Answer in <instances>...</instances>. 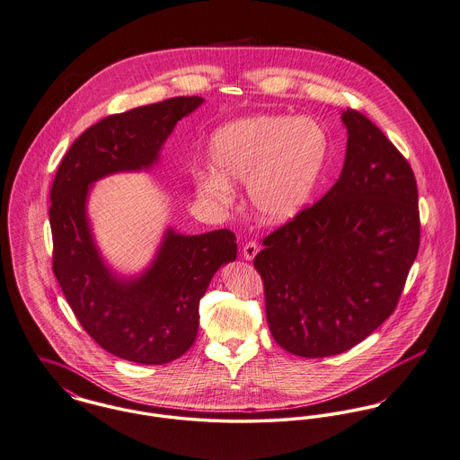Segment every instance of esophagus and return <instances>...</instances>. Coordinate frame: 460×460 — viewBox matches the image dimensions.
I'll use <instances>...</instances> for the list:
<instances>
[{"label":"esophagus","instance_id":"34e87169","mask_svg":"<svg viewBox=\"0 0 460 460\" xmlns=\"http://www.w3.org/2000/svg\"><path fill=\"white\" fill-rule=\"evenodd\" d=\"M257 252H259L257 243H255V242H248L247 245L243 247V257H245L247 261H252V259L257 255Z\"/></svg>","mask_w":460,"mask_h":460}]
</instances>
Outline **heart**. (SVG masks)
I'll return each mask as SVG.
<instances>
[{
	"label": "heart",
	"instance_id": "obj_1",
	"mask_svg": "<svg viewBox=\"0 0 460 460\" xmlns=\"http://www.w3.org/2000/svg\"><path fill=\"white\" fill-rule=\"evenodd\" d=\"M331 154L325 128L312 117L262 113L220 126L208 140L213 175L198 180V194L215 205L233 199V187L247 183L255 217L283 226L315 199Z\"/></svg>",
	"mask_w": 460,
	"mask_h": 460
}]
</instances>
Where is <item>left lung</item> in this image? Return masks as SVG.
Masks as SVG:
<instances>
[{"label": "left lung", "mask_w": 460, "mask_h": 460, "mask_svg": "<svg viewBox=\"0 0 460 460\" xmlns=\"http://www.w3.org/2000/svg\"><path fill=\"white\" fill-rule=\"evenodd\" d=\"M341 122L338 181L253 259L271 336L306 358L343 354L390 317L420 243L408 161L362 113L343 110Z\"/></svg>", "instance_id": "1"}]
</instances>
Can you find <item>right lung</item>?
Instances as JSON below:
<instances>
[{
	"label": "right lung",
	"instance_id": "add662e5",
	"mask_svg": "<svg viewBox=\"0 0 460 460\" xmlns=\"http://www.w3.org/2000/svg\"><path fill=\"white\" fill-rule=\"evenodd\" d=\"M203 103L181 96L106 117L71 145L50 189L52 266L66 301L102 349L137 364H166L192 347L199 299L218 268L236 259V236L229 229L181 234L168 226L148 266L124 275L98 247L89 196L110 175L152 172L178 120Z\"/></svg>",
	"mask_w": 460,
	"mask_h": 460
}]
</instances>
